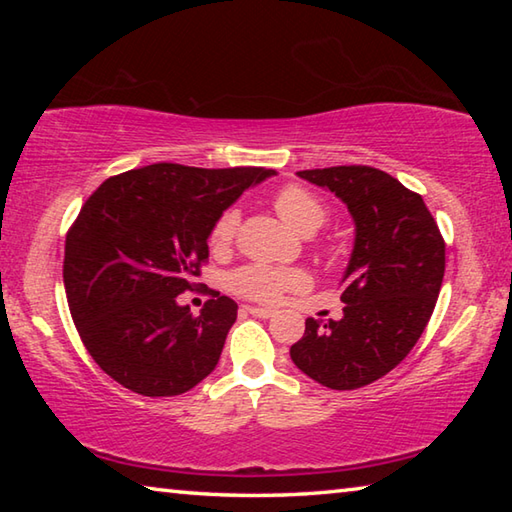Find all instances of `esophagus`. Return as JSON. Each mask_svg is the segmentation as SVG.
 Wrapping results in <instances>:
<instances>
[{"label":"esophagus","mask_w":512,"mask_h":512,"mask_svg":"<svg viewBox=\"0 0 512 512\" xmlns=\"http://www.w3.org/2000/svg\"><path fill=\"white\" fill-rule=\"evenodd\" d=\"M244 311H248V314L253 316H259V318H271L275 311L273 309H266V307H253V305H246Z\"/></svg>","instance_id":"34e87169"}]
</instances>
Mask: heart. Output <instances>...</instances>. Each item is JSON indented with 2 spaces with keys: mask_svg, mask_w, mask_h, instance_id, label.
<instances>
[{
  "mask_svg": "<svg viewBox=\"0 0 512 512\" xmlns=\"http://www.w3.org/2000/svg\"><path fill=\"white\" fill-rule=\"evenodd\" d=\"M275 212L287 221L293 230L302 235L314 232L327 221V210L309 189L300 185H287L273 198ZM239 228V210L228 207L223 210L210 230V246L214 250H228L235 241ZM307 284V275L298 268H275L266 264H246L228 275V289L241 298L257 302H277L284 291L302 289Z\"/></svg>",
  "mask_w": 512,
  "mask_h": 512,
  "instance_id": "obj_1",
  "label": "heart"
}]
</instances>
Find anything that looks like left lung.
<instances>
[{"label":"left lung","mask_w":512,"mask_h":512,"mask_svg":"<svg viewBox=\"0 0 512 512\" xmlns=\"http://www.w3.org/2000/svg\"><path fill=\"white\" fill-rule=\"evenodd\" d=\"M334 192L354 219L341 280L343 318H307L291 359L318 384L354 391L391 372L418 343L445 275V239L422 196L363 164L298 171Z\"/></svg>","instance_id":"obj_1"}]
</instances>
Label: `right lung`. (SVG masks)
Here are the masks:
<instances>
[{
    "label": "right lung",
    "instance_id": "obj_1",
    "mask_svg": "<svg viewBox=\"0 0 512 512\" xmlns=\"http://www.w3.org/2000/svg\"><path fill=\"white\" fill-rule=\"evenodd\" d=\"M273 169L149 164L101 183L65 239L74 325L99 368L128 391H192L219 363L237 302L214 293L201 314L178 305L210 255L212 223Z\"/></svg>",
    "mask_w": 512,
    "mask_h": 512
}]
</instances>
